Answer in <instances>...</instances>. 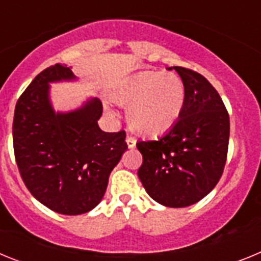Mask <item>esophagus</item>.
<instances>
[{"label": "esophagus", "instance_id": "1", "mask_svg": "<svg viewBox=\"0 0 261 261\" xmlns=\"http://www.w3.org/2000/svg\"><path fill=\"white\" fill-rule=\"evenodd\" d=\"M126 145H128V147L129 149H133V147L136 146V140L133 137H130V136H128V137H126Z\"/></svg>", "mask_w": 261, "mask_h": 261}]
</instances>
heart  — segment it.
Instances as JSON below:
<instances>
[{"label": "heart", "instance_id": "1", "mask_svg": "<svg viewBox=\"0 0 261 261\" xmlns=\"http://www.w3.org/2000/svg\"><path fill=\"white\" fill-rule=\"evenodd\" d=\"M128 107L126 119L133 130L147 137L171 130L186 106V86L175 73L144 71L129 81L115 95Z\"/></svg>", "mask_w": 261, "mask_h": 261}]
</instances>
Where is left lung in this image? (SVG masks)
<instances>
[{"instance_id":"8db88e82","label":"left lung","mask_w":261,"mask_h":261,"mask_svg":"<svg viewBox=\"0 0 261 261\" xmlns=\"http://www.w3.org/2000/svg\"><path fill=\"white\" fill-rule=\"evenodd\" d=\"M172 69V68H171ZM186 86L176 125L155 141H138V177L147 195L168 208H184L208 195L222 176L230 119L220 94L204 75L174 66Z\"/></svg>"}]
</instances>
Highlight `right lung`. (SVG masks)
<instances>
[{"instance_id":"add662e5","label":"right lung","mask_w":261,"mask_h":261,"mask_svg":"<svg viewBox=\"0 0 261 261\" xmlns=\"http://www.w3.org/2000/svg\"><path fill=\"white\" fill-rule=\"evenodd\" d=\"M75 80L66 65L39 73L18 99L13 144L18 170L38 201L66 216L87 213L102 201L108 177L128 149L125 132H103L98 98L70 112H55L49 84Z\"/></svg>"}]
</instances>
